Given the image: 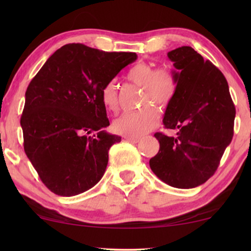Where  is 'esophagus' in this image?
<instances>
[{
  "label": "esophagus",
  "instance_id": "obj_1",
  "mask_svg": "<svg viewBox=\"0 0 251 251\" xmlns=\"http://www.w3.org/2000/svg\"><path fill=\"white\" fill-rule=\"evenodd\" d=\"M126 140H128V142H130V143L137 144V143H139L140 138H138V137H126Z\"/></svg>",
  "mask_w": 251,
  "mask_h": 251
}]
</instances>
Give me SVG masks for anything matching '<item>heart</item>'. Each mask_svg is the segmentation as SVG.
Masks as SVG:
<instances>
[{"label": "heart", "mask_w": 251, "mask_h": 251, "mask_svg": "<svg viewBox=\"0 0 251 251\" xmlns=\"http://www.w3.org/2000/svg\"><path fill=\"white\" fill-rule=\"evenodd\" d=\"M126 78L143 88L142 105L154 102L160 107H166L176 95L177 75L169 67L154 70L152 64L139 61L130 68ZM101 101L108 111H118V85L115 81H109L102 87ZM159 120V111L154 106L147 105L140 111L122 114L113 122V130L126 137H142L152 131Z\"/></svg>", "instance_id": "heart-1"}]
</instances>
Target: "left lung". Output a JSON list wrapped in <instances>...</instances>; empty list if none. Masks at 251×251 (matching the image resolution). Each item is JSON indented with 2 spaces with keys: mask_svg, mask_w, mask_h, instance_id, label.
<instances>
[{
  "mask_svg": "<svg viewBox=\"0 0 251 251\" xmlns=\"http://www.w3.org/2000/svg\"><path fill=\"white\" fill-rule=\"evenodd\" d=\"M177 75V91L167 106L163 125L175 137L156 132L159 153L150 167L164 183L194 188L217 170L231 144L235 107L221 71L191 47L168 52Z\"/></svg>",
  "mask_w": 251,
  "mask_h": 251,
  "instance_id": "obj_1",
  "label": "left lung"
}]
</instances>
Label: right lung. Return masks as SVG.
<instances>
[{"label": "right lung", "mask_w": 251, "mask_h": 251, "mask_svg": "<svg viewBox=\"0 0 251 251\" xmlns=\"http://www.w3.org/2000/svg\"><path fill=\"white\" fill-rule=\"evenodd\" d=\"M137 59L135 52H105L80 43L48 58L25 94L20 126L24 150L54 194L73 197L104 176L108 150L121 137L109 121L101 89Z\"/></svg>", "instance_id": "obj_1"}]
</instances>
